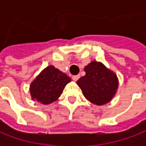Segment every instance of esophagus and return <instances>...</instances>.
<instances>
[{"label":"esophagus","mask_w":146,"mask_h":146,"mask_svg":"<svg viewBox=\"0 0 146 146\" xmlns=\"http://www.w3.org/2000/svg\"><path fill=\"white\" fill-rule=\"evenodd\" d=\"M79 78H80V75H77V76H72V80H73L74 81H77V80H79Z\"/></svg>","instance_id":"esophagus-1"}]
</instances>
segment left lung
<instances>
[{
  "mask_svg": "<svg viewBox=\"0 0 146 146\" xmlns=\"http://www.w3.org/2000/svg\"><path fill=\"white\" fill-rule=\"evenodd\" d=\"M84 70L85 76L76 83L85 98L97 106H103L110 102L119 88L117 75L102 62L97 61H92Z\"/></svg>",
  "mask_w": 146,
  "mask_h": 146,
  "instance_id": "obj_1",
  "label": "left lung"
}]
</instances>
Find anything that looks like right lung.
<instances>
[{
	"instance_id": "obj_1",
	"label": "right lung",
	"mask_w": 146,
	"mask_h": 146,
	"mask_svg": "<svg viewBox=\"0 0 146 146\" xmlns=\"http://www.w3.org/2000/svg\"><path fill=\"white\" fill-rule=\"evenodd\" d=\"M70 80L66 73L55 68L53 65L48 66L30 84L29 91L31 99L43 105L53 103L58 99Z\"/></svg>"
}]
</instances>
